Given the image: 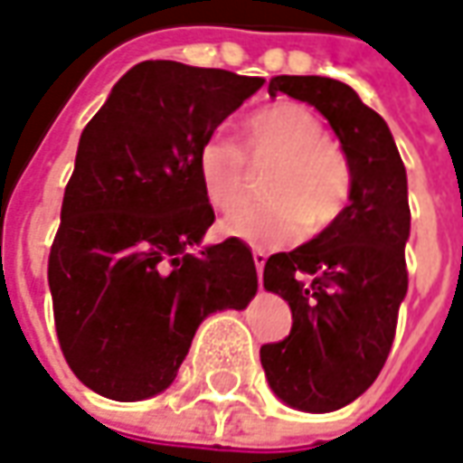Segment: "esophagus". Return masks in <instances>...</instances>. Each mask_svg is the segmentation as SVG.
<instances>
[{"label":"esophagus","mask_w":463,"mask_h":463,"mask_svg":"<svg viewBox=\"0 0 463 463\" xmlns=\"http://www.w3.org/2000/svg\"><path fill=\"white\" fill-rule=\"evenodd\" d=\"M252 260H254V268H257V272L262 275V268H265V260H268V254L262 252V250H254Z\"/></svg>","instance_id":"obj_1"}]
</instances>
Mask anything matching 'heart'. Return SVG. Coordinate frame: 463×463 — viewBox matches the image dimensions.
<instances>
[{
	"label": "heart",
	"instance_id": "b5f03b06",
	"mask_svg": "<svg viewBox=\"0 0 463 463\" xmlns=\"http://www.w3.org/2000/svg\"><path fill=\"white\" fill-rule=\"evenodd\" d=\"M260 194L268 201L226 219L229 237L254 247H280L308 232L318 234L339 222L352 198V167L344 152L326 139L311 109L278 101L244 124L241 147L222 137L206 139L198 155V181L211 206L232 213L250 198V167L268 165Z\"/></svg>",
	"mask_w": 463,
	"mask_h": 463
}]
</instances>
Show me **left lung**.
<instances>
[{
    "label": "left lung",
    "mask_w": 463,
    "mask_h": 463,
    "mask_svg": "<svg viewBox=\"0 0 463 463\" xmlns=\"http://www.w3.org/2000/svg\"><path fill=\"white\" fill-rule=\"evenodd\" d=\"M308 101L336 132L352 167L339 222L265 262V288L288 300L290 334L262 344L275 395L306 412L339 411L377 380L408 293V178L384 119L352 86L324 76H275L269 96Z\"/></svg>",
    "instance_id": "8db88e82"
}]
</instances>
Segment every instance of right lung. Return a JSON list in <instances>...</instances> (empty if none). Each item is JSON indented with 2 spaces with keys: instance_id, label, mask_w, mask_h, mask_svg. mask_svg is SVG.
I'll list each match as a JSON object with an SVG mask.
<instances>
[{
  "instance_id": "add662e5",
  "label": "right lung",
  "mask_w": 463,
  "mask_h": 463,
  "mask_svg": "<svg viewBox=\"0 0 463 463\" xmlns=\"http://www.w3.org/2000/svg\"><path fill=\"white\" fill-rule=\"evenodd\" d=\"M265 79L175 61L127 71L80 135L48 257L55 334L68 367L109 400L175 380L209 313L257 293L250 247L198 244L213 224L195 155Z\"/></svg>"
}]
</instances>
